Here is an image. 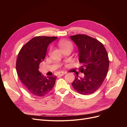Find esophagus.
I'll use <instances>...</instances> for the list:
<instances>
[{"label": "esophagus", "instance_id": "obj_1", "mask_svg": "<svg viewBox=\"0 0 127 127\" xmlns=\"http://www.w3.org/2000/svg\"><path fill=\"white\" fill-rule=\"evenodd\" d=\"M64 74H65V73H64V72H63V71H60V72H58V76H63Z\"/></svg>", "mask_w": 127, "mask_h": 127}]
</instances>
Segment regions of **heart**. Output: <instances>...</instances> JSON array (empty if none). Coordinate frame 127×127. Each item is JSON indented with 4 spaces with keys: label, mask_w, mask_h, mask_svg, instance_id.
<instances>
[{
    "label": "heart",
    "mask_w": 127,
    "mask_h": 127,
    "mask_svg": "<svg viewBox=\"0 0 127 127\" xmlns=\"http://www.w3.org/2000/svg\"><path fill=\"white\" fill-rule=\"evenodd\" d=\"M59 46L62 50L67 48H70L71 49L72 48V44L71 42L67 40L60 41L59 42Z\"/></svg>",
    "instance_id": "b5f03b06"
}]
</instances>
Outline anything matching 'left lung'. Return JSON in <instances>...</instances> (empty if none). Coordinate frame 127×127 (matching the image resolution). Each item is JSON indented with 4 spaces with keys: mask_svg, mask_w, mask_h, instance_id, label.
<instances>
[{
    "mask_svg": "<svg viewBox=\"0 0 127 127\" xmlns=\"http://www.w3.org/2000/svg\"><path fill=\"white\" fill-rule=\"evenodd\" d=\"M79 51V71L84 78L76 76L72 83L73 88L79 94L93 93L101 86L109 67V60L105 47L97 40L85 34L70 36Z\"/></svg>",
    "mask_w": 127,
    "mask_h": 127,
    "instance_id": "obj_1",
    "label": "left lung"
}]
</instances>
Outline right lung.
<instances>
[{"mask_svg":"<svg viewBox=\"0 0 127 127\" xmlns=\"http://www.w3.org/2000/svg\"><path fill=\"white\" fill-rule=\"evenodd\" d=\"M57 39L53 36H36L23 45L18 53L16 70L18 77L31 94L38 96L48 94L54 86L56 76L44 77L39 71L45 59L49 44Z\"/></svg>","mask_w":127,"mask_h":127,"instance_id":"1","label":"right lung"}]
</instances>
